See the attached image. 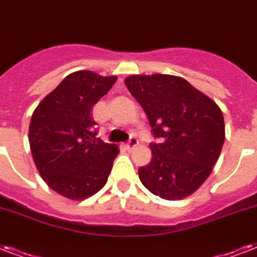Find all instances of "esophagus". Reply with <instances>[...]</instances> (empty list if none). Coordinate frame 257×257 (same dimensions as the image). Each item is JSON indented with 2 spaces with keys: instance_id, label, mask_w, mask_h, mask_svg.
Returning <instances> with one entry per match:
<instances>
[{
  "instance_id": "obj_1",
  "label": "esophagus",
  "mask_w": 257,
  "mask_h": 257,
  "mask_svg": "<svg viewBox=\"0 0 257 257\" xmlns=\"http://www.w3.org/2000/svg\"><path fill=\"white\" fill-rule=\"evenodd\" d=\"M137 145H138V139L135 138V137H130V139H128V141H127V143H126V147L131 150V149H134Z\"/></svg>"
}]
</instances>
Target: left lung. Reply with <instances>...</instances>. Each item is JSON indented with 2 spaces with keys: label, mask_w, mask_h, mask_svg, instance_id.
Listing matches in <instances>:
<instances>
[{
  "label": "left lung",
  "mask_w": 257,
  "mask_h": 257,
  "mask_svg": "<svg viewBox=\"0 0 257 257\" xmlns=\"http://www.w3.org/2000/svg\"><path fill=\"white\" fill-rule=\"evenodd\" d=\"M146 112L157 142L141 182L165 200H181L209 177L221 153L225 126L220 107L189 81L172 75H134L124 80Z\"/></svg>",
  "instance_id": "1"
}]
</instances>
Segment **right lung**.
Returning <instances> with one entry per match:
<instances>
[{"mask_svg": "<svg viewBox=\"0 0 257 257\" xmlns=\"http://www.w3.org/2000/svg\"><path fill=\"white\" fill-rule=\"evenodd\" d=\"M116 81L91 71L65 77L35 110L29 145L40 176L71 200L99 192L110 176L118 146L97 138L92 108Z\"/></svg>", "mask_w": 257, "mask_h": 257, "instance_id": "right-lung-1", "label": "right lung"}]
</instances>
